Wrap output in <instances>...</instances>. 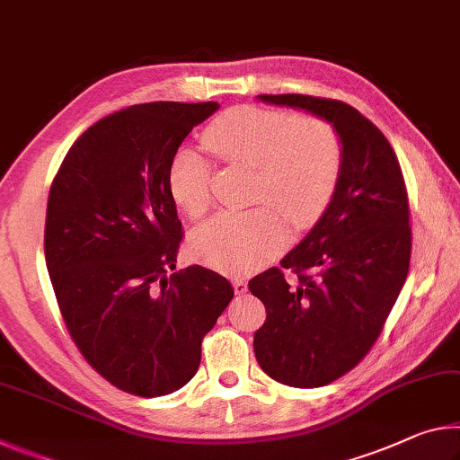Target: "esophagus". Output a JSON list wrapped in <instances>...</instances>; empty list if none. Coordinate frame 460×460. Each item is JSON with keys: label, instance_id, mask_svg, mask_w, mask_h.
I'll use <instances>...</instances> for the list:
<instances>
[{"label": "esophagus", "instance_id": "34e87169", "mask_svg": "<svg viewBox=\"0 0 460 460\" xmlns=\"http://www.w3.org/2000/svg\"><path fill=\"white\" fill-rule=\"evenodd\" d=\"M231 282H233V288H235L237 295H243L247 290V282H245L243 276H233Z\"/></svg>", "mask_w": 460, "mask_h": 460}]
</instances>
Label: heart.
Segmentation results:
<instances>
[{"label":"heart","instance_id":"1","mask_svg":"<svg viewBox=\"0 0 460 460\" xmlns=\"http://www.w3.org/2000/svg\"><path fill=\"white\" fill-rule=\"evenodd\" d=\"M204 143L227 164L256 167L253 202L245 213H223L192 235V253L227 274H250L279 253L288 221L303 231L315 225L338 192L344 149L335 130L317 119L242 106L218 116ZM213 164L202 151L181 147L167 170L172 199L190 218L213 204Z\"/></svg>","mask_w":460,"mask_h":460}]
</instances>
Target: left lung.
I'll return each mask as SVG.
<instances>
[{
  "instance_id": "1",
  "label": "left lung",
  "mask_w": 460,
  "mask_h": 460,
  "mask_svg": "<svg viewBox=\"0 0 460 460\" xmlns=\"http://www.w3.org/2000/svg\"><path fill=\"white\" fill-rule=\"evenodd\" d=\"M260 100L322 116L344 149L338 192L319 223L280 268L250 280L266 307V322L253 333L261 370L288 387H323L370 352L403 288L411 260L410 199L387 137L356 108L303 93H261Z\"/></svg>"
}]
</instances>
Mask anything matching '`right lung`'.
<instances>
[{
	"label": "right lung",
	"instance_id": "add662e5",
	"mask_svg": "<svg viewBox=\"0 0 460 460\" xmlns=\"http://www.w3.org/2000/svg\"><path fill=\"white\" fill-rule=\"evenodd\" d=\"M217 108L149 102L104 116L71 145L50 186L45 258L63 322L87 364L130 395L184 387L233 298L208 268L166 276L184 237L167 170Z\"/></svg>",
	"mask_w": 460,
	"mask_h": 460
}]
</instances>
